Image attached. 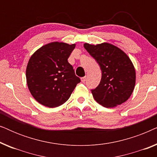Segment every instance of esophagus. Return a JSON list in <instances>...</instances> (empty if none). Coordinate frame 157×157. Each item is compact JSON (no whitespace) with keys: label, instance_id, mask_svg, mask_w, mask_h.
Listing matches in <instances>:
<instances>
[{"label":"esophagus","instance_id":"esophagus-1","mask_svg":"<svg viewBox=\"0 0 157 157\" xmlns=\"http://www.w3.org/2000/svg\"><path fill=\"white\" fill-rule=\"evenodd\" d=\"M81 81H82L83 83H84L86 81V76H84V77H82V78H81Z\"/></svg>","mask_w":157,"mask_h":157}]
</instances>
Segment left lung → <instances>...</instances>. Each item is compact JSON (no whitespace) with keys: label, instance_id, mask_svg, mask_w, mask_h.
Wrapping results in <instances>:
<instances>
[{"label":"left lung","instance_id":"1","mask_svg":"<svg viewBox=\"0 0 157 157\" xmlns=\"http://www.w3.org/2000/svg\"><path fill=\"white\" fill-rule=\"evenodd\" d=\"M83 46L101 70L100 83L91 90L96 102L106 108H112L127 101L136 83L134 66L128 56L108 43L84 44Z\"/></svg>","mask_w":157,"mask_h":157}]
</instances>
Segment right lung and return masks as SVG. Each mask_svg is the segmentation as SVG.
<instances>
[{
  "label": "right lung",
  "mask_w": 157,
  "mask_h": 157,
  "mask_svg": "<svg viewBox=\"0 0 157 157\" xmlns=\"http://www.w3.org/2000/svg\"><path fill=\"white\" fill-rule=\"evenodd\" d=\"M76 44L52 42L38 49L30 58L26 81L33 98L45 106L64 104L81 80L68 59Z\"/></svg>",
  "instance_id": "right-lung-1"
}]
</instances>
